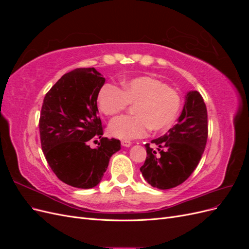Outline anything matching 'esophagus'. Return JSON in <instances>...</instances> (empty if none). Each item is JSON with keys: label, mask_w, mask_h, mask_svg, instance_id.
<instances>
[{"label": "esophagus", "mask_w": 249, "mask_h": 249, "mask_svg": "<svg viewBox=\"0 0 249 249\" xmlns=\"http://www.w3.org/2000/svg\"><path fill=\"white\" fill-rule=\"evenodd\" d=\"M122 145L124 147H130L132 145V142L131 141H127V140H123L122 141Z\"/></svg>", "instance_id": "34e87169"}]
</instances>
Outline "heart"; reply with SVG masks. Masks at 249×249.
I'll return each mask as SVG.
<instances>
[{
  "label": "heart",
  "mask_w": 249,
  "mask_h": 249,
  "mask_svg": "<svg viewBox=\"0 0 249 249\" xmlns=\"http://www.w3.org/2000/svg\"><path fill=\"white\" fill-rule=\"evenodd\" d=\"M127 104L134 105V116H120L109 124V134L120 139H134L152 131L166 130L177 119L182 99L177 90L152 77L124 80L122 90L105 84L97 94V107L107 116L124 111Z\"/></svg>",
  "instance_id": "b5f03b06"
}]
</instances>
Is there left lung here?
<instances>
[{
	"label": "left lung",
	"instance_id": "8db88e82",
	"mask_svg": "<svg viewBox=\"0 0 249 249\" xmlns=\"http://www.w3.org/2000/svg\"><path fill=\"white\" fill-rule=\"evenodd\" d=\"M208 139L206 104L196 90L188 91L178 123L163 136L152 140L156 150L145 144L147 157L140 171L158 189H171L191 176L198 165Z\"/></svg>",
	"mask_w": 249,
	"mask_h": 249
}]
</instances>
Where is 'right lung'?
<instances>
[{"instance_id": "add662e5", "label": "right lung", "mask_w": 249, "mask_h": 249, "mask_svg": "<svg viewBox=\"0 0 249 249\" xmlns=\"http://www.w3.org/2000/svg\"><path fill=\"white\" fill-rule=\"evenodd\" d=\"M105 81L94 67L71 71L50 89L41 108L40 141L50 167L63 183L81 189L100 184L120 149L119 140L103 137L97 94ZM95 138L101 142L91 149L89 142Z\"/></svg>"}]
</instances>
